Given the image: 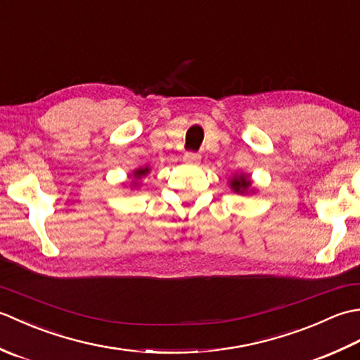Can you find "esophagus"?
<instances>
[{
	"instance_id": "34e87169",
	"label": "esophagus",
	"mask_w": 360,
	"mask_h": 360,
	"mask_svg": "<svg viewBox=\"0 0 360 360\" xmlns=\"http://www.w3.org/2000/svg\"><path fill=\"white\" fill-rule=\"evenodd\" d=\"M184 162L188 165H198L201 162V155H198V153H186Z\"/></svg>"
}]
</instances>
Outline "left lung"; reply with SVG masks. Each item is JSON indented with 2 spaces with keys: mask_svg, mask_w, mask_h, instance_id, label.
Here are the masks:
<instances>
[{
  "mask_svg": "<svg viewBox=\"0 0 360 360\" xmlns=\"http://www.w3.org/2000/svg\"><path fill=\"white\" fill-rule=\"evenodd\" d=\"M229 187L238 195H249L257 192V188L252 186L250 176L246 173H233L232 178H229Z\"/></svg>",
  "mask_w": 360,
  "mask_h": 360,
  "instance_id": "obj_1",
  "label": "left lung"
}]
</instances>
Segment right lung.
<instances>
[{
	"mask_svg": "<svg viewBox=\"0 0 360 360\" xmlns=\"http://www.w3.org/2000/svg\"><path fill=\"white\" fill-rule=\"evenodd\" d=\"M150 172H151L150 165L139 167V168H136V170H133L131 174H128V178H133V181H131V184H129V187H131V188L139 187L142 178H145V176H147Z\"/></svg>",
	"mask_w": 360,
	"mask_h": 360,
	"instance_id": "right-lung-1",
	"label": "right lung"
}]
</instances>
